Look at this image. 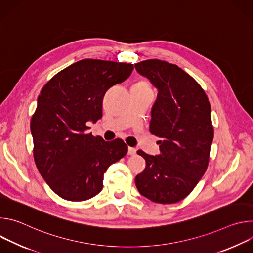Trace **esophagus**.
Segmentation results:
<instances>
[{
	"label": "esophagus",
	"instance_id": "1",
	"mask_svg": "<svg viewBox=\"0 0 253 253\" xmlns=\"http://www.w3.org/2000/svg\"><path fill=\"white\" fill-rule=\"evenodd\" d=\"M136 154V149L133 147L128 148V155H135Z\"/></svg>",
	"mask_w": 253,
	"mask_h": 253
}]
</instances>
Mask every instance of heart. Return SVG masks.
Returning <instances> with one entry per match:
<instances>
[{"label": "heart", "instance_id": "b5f03b06", "mask_svg": "<svg viewBox=\"0 0 253 253\" xmlns=\"http://www.w3.org/2000/svg\"><path fill=\"white\" fill-rule=\"evenodd\" d=\"M137 84H138V85H142V86H148L145 82H138Z\"/></svg>", "mask_w": 253, "mask_h": 253}]
</instances>
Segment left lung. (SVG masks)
<instances>
[{"mask_svg":"<svg viewBox=\"0 0 253 253\" xmlns=\"http://www.w3.org/2000/svg\"><path fill=\"white\" fill-rule=\"evenodd\" d=\"M135 69L158 89L150 132L161 139L159 155L137 151L146 167L135 184L153 202L176 203L190 194L207 169L214 135L210 103L201 86L177 65L150 59Z\"/></svg>","mask_w":253,"mask_h":253,"instance_id":"left-lung-1","label":"left lung"}]
</instances>
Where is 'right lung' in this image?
<instances>
[{
	"instance_id": "1",
	"label": "right lung",
	"mask_w": 253,
	"mask_h": 253,
	"mask_svg": "<svg viewBox=\"0 0 253 253\" xmlns=\"http://www.w3.org/2000/svg\"><path fill=\"white\" fill-rule=\"evenodd\" d=\"M133 69V64L84 59L60 71L41 90L31 120L34 160L63 199L97 195L108 167L126 155L123 140L95 137L87 132V122L102 117L106 91L125 81Z\"/></svg>"
}]
</instances>
